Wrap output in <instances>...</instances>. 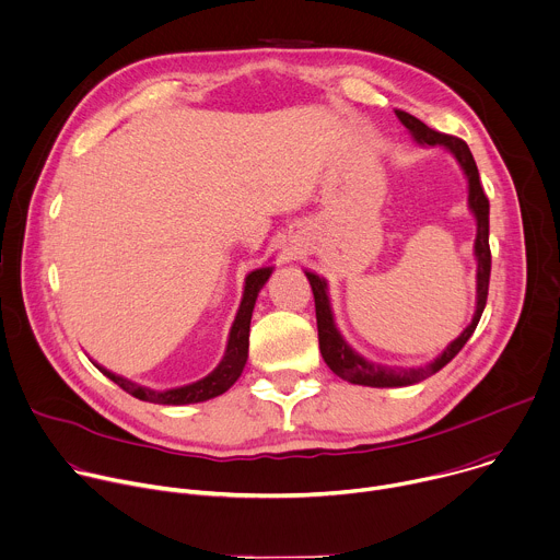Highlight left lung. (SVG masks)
Returning <instances> with one entry per match:
<instances>
[{
    "mask_svg": "<svg viewBox=\"0 0 560 560\" xmlns=\"http://www.w3.org/2000/svg\"><path fill=\"white\" fill-rule=\"evenodd\" d=\"M398 120L409 129L411 138L422 147H442L446 149L459 164V168L466 175L468 184V209L475 215L477 222V235H475V261H477V301H475V314L472 320L466 325V329L446 345L442 353H438L433 360L418 364V366H392L383 362L366 360L360 355L338 331L331 303H329V288L323 277L316 272L305 270V277L314 292V305H316V325H318V347L323 353V360L334 374L351 385L362 387H376V389H389V387H409L427 381L429 376L438 374L442 366H446L468 342L472 336L483 307L488 299V283H490V246H488V218H490V202L481 189L479 171L475 164V158L468 149V144L455 136L440 133L431 127H427L422 120L411 116L409 112L396 109Z\"/></svg>",
    "mask_w": 560,
    "mask_h": 560,
    "instance_id": "obj_1",
    "label": "left lung"
}]
</instances>
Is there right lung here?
Here are the masks:
<instances>
[{"mask_svg":"<svg viewBox=\"0 0 560 560\" xmlns=\"http://www.w3.org/2000/svg\"><path fill=\"white\" fill-rule=\"evenodd\" d=\"M275 266H261L257 270H253L246 277L244 283V296H242V305L237 310L235 323L231 327L229 334V345L224 351V358L220 360V364L211 371L209 376H205L202 381H196L191 385L184 387H175V389H164V392H155L149 387H142L138 383H131L114 371L101 366L94 362V366L101 371L103 376H107L112 383H116L122 392H127L129 396L142 400V402H153V405H171V407H182V405H196V402H207L211 398H218L222 394H226L237 378L242 376V371L246 366L248 360V336H250V318H253V310L257 303V296L261 292V288L266 285V281L270 279Z\"/></svg>","mask_w":560,"mask_h":560,"instance_id":"obj_1","label":"right lung"}]
</instances>
